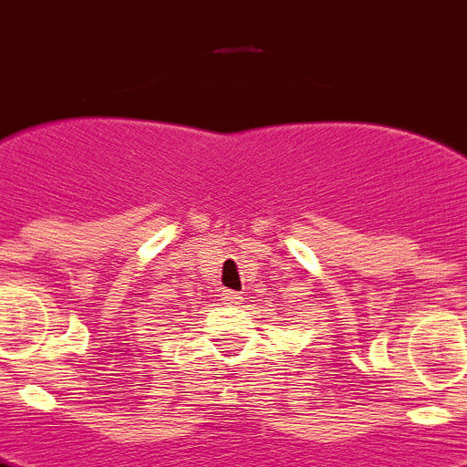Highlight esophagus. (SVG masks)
<instances>
[{"instance_id":"obj_1","label":"esophagus","mask_w":467,"mask_h":467,"mask_svg":"<svg viewBox=\"0 0 467 467\" xmlns=\"http://www.w3.org/2000/svg\"><path fill=\"white\" fill-rule=\"evenodd\" d=\"M241 299H243V296L238 295V292L222 290V301H224V304H241Z\"/></svg>"}]
</instances>
